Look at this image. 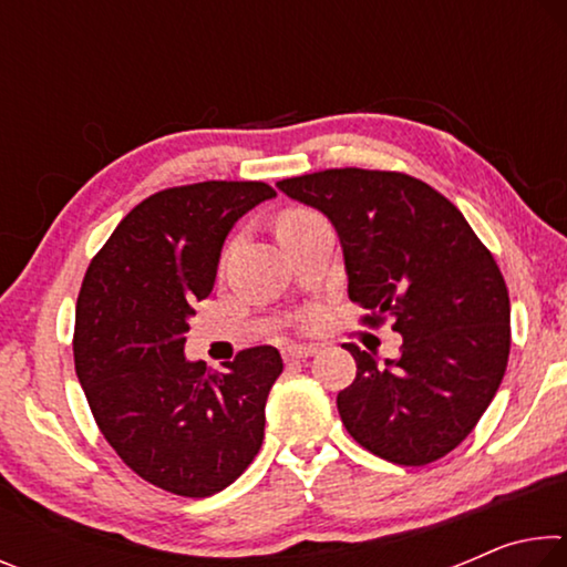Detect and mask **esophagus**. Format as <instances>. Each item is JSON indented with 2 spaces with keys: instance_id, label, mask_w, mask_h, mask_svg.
<instances>
[{
  "instance_id": "1",
  "label": "esophagus",
  "mask_w": 567,
  "mask_h": 567,
  "mask_svg": "<svg viewBox=\"0 0 567 567\" xmlns=\"http://www.w3.org/2000/svg\"><path fill=\"white\" fill-rule=\"evenodd\" d=\"M318 352L315 348H305V344H287L282 350V358L285 362H295V360H305V358H312V354Z\"/></svg>"
}]
</instances>
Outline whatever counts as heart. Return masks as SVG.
<instances>
[{"label": "heart", "mask_w": 567, "mask_h": 567, "mask_svg": "<svg viewBox=\"0 0 567 567\" xmlns=\"http://www.w3.org/2000/svg\"><path fill=\"white\" fill-rule=\"evenodd\" d=\"M315 219H320V215L315 213V209H307V207L285 209V213L277 217V235L290 233V229H297L307 223H315Z\"/></svg>", "instance_id": "heart-1"}]
</instances>
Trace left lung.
I'll return each mask as SVG.
<instances>
[{"label": "left lung", "instance_id": "left-lung-1", "mask_svg": "<svg viewBox=\"0 0 567 567\" xmlns=\"http://www.w3.org/2000/svg\"><path fill=\"white\" fill-rule=\"evenodd\" d=\"M330 217L362 324L402 334L395 360L344 344L358 362L340 390L342 425L388 463L420 467L473 433L511 354L501 267L463 213L405 172L340 167L277 182Z\"/></svg>", "mask_w": 567, "mask_h": 567}]
</instances>
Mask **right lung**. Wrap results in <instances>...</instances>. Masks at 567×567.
<instances>
[{"label":"right lung","mask_w":567,"mask_h":567,"mask_svg":"<svg viewBox=\"0 0 567 567\" xmlns=\"http://www.w3.org/2000/svg\"><path fill=\"white\" fill-rule=\"evenodd\" d=\"M265 182L209 179L155 192L92 257L74 312V370L100 433L142 480L209 497L245 473L282 372L272 344L223 370L185 360L187 320L213 292L219 252Z\"/></svg>","instance_id":"add662e5"}]
</instances>
